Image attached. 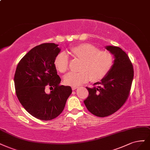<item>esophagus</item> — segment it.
Here are the masks:
<instances>
[{"instance_id":"34e87169","label":"esophagus","mask_w":150,"mask_h":150,"mask_svg":"<svg viewBox=\"0 0 150 150\" xmlns=\"http://www.w3.org/2000/svg\"><path fill=\"white\" fill-rule=\"evenodd\" d=\"M77 88H79V87H77V86H73V87H72V89H73V90H75Z\"/></svg>"}]
</instances>
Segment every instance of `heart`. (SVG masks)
Listing matches in <instances>:
<instances>
[{
    "label": "heart",
    "mask_w": 150,
    "mask_h": 150,
    "mask_svg": "<svg viewBox=\"0 0 150 150\" xmlns=\"http://www.w3.org/2000/svg\"><path fill=\"white\" fill-rule=\"evenodd\" d=\"M71 53L74 57L82 62L79 73H71L64 76V82L69 86H78L91 80L93 82L100 81L111 69L113 56L107 51H100L96 46L83 43L71 48ZM54 64L61 73H66L69 68V58L64 52H61L56 56Z\"/></svg>",
    "instance_id": "b5f03b06"
}]
</instances>
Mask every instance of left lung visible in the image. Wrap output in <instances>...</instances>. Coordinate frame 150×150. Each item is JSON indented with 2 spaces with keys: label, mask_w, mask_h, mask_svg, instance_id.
<instances>
[{
  "label": "left lung",
  "mask_w": 150,
  "mask_h": 150,
  "mask_svg": "<svg viewBox=\"0 0 150 150\" xmlns=\"http://www.w3.org/2000/svg\"><path fill=\"white\" fill-rule=\"evenodd\" d=\"M105 48L114 57L112 68L100 82L94 84L99 86L86 87L89 96L84 100L87 110L100 117L112 114L124 104L133 78V66L125 51L114 46Z\"/></svg>",
  "instance_id": "1"
}]
</instances>
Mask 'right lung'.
Segmentation results:
<instances>
[{"mask_svg": "<svg viewBox=\"0 0 150 150\" xmlns=\"http://www.w3.org/2000/svg\"><path fill=\"white\" fill-rule=\"evenodd\" d=\"M61 51L58 45L43 43L30 50L18 63L14 76L15 92L30 114L40 120L54 119L63 112L71 95L70 86L59 85L54 59ZM46 86L52 88L46 94Z\"/></svg>", "mask_w": 150, "mask_h": 150, "instance_id": "right-lung-1", "label": "right lung"}]
</instances>
